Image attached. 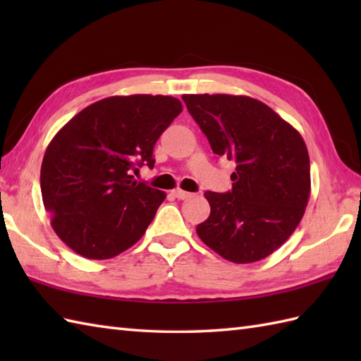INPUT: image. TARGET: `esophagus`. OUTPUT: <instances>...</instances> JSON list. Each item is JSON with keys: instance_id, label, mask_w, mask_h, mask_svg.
<instances>
[{"instance_id": "obj_1", "label": "esophagus", "mask_w": 361, "mask_h": 361, "mask_svg": "<svg viewBox=\"0 0 361 361\" xmlns=\"http://www.w3.org/2000/svg\"><path fill=\"white\" fill-rule=\"evenodd\" d=\"M172 194H173L176 198H178V200H186V198L192 197V194L186 192V190H183V189H175V190H172Z\"/></svg>"}]
</instances>
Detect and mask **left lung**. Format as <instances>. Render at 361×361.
<instances>
[{"label":"left lung","instance_id":"8db88e82","mask_svg":"<svg viewBox=\"0 0 361 361\" xmlns=\"http://www.w3.org/2000/svg\"><path fill=\"white\" fill-rule=\"evenodd\" d=\"M212 152L235 161L226 194L206 190L211 214L197 226L203 243L234 264L270 256L301 221L310 197L302 136L248 96L183 94Z\"/></svg>","mask_w":361,"mask_h":361}]
</instances>
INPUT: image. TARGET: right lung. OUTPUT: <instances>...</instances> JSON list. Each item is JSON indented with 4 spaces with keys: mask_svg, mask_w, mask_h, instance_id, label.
Here are the masks:
<instances>
[{
    "mask_svg": "<svg viewBox=\"0 0 361 361\" xmlns=\"http://www.w3.org/2000/svg\"><path fill=\"white\" fill-rule=\"evenodd\" d=\"M183 111L172 96H111L66 122L44 152L40 186L56 234L82 257L104 260L141 239L166 192L133 180Z\"/></svg>",
    "mask_w": 361,
    "mask_h": 361,
    "instance_id": "obj_1",
    "label": "right lung"
}]
</instances>
